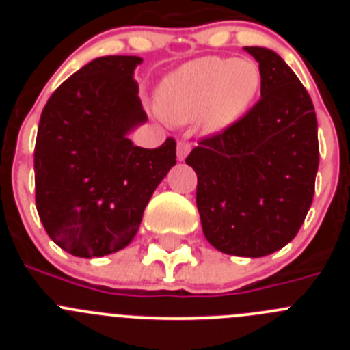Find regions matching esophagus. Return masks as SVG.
I'll return each instance as SVG.
<instances>
[{
	"label": "esophagus",
	"instance_id": "obj_1",
	"mask_svg": "<svg viewBox=\"0 0 350 350\" xmlns=\"http://www.w3.org/2000/svg\"><path fill=\"white\" fill-rule=\"evenodd\" d=\"M189 150H191L189 144H185V142H178V145H177L178 161H184L185 157H187V154H189Z\"/></svg>",
	"mask_w": 350,
	"mask_h": 350
}]
</instances>
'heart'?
Here are the masks:
<instances>
[{
    "label": "heart",
    "mask_w": 350,
    "mask_h": 350,
    "mask_svg": "<svg viewBox=\"0 0 350 350\" xmlns=\"http://www.w3.org/2000/svg\"><path fill=\"white\" fill-rule=\"evenodd\" d=\"M261 85V70L252 59L202 57L161 82L157 112L173 122L198 119L203 131L222 133L249 112Z\"/></svg>",
    "instance_id": "1"
}]
</instances>
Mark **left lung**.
<instances>
[{
	"label": "left lung",
	"mask_w": 350,
	"mask_h": 350,
	"mask_svg": "<svg viewBox=\"0 0 350 350\" xmlns=\"http://www.w3.org/2000/svg\"><path fill=\"white\" fill-rule=\"evenodd\" d=\"M259 63L261 100L226 131L200 142L196 172L205 238L224 254L262 258L296 237L319 168L317 119L307 89L277 52L243 47Z\"/></svg>",
	"instance_id": "obj_1"
}]
</instances>
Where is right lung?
<instances>
[{"instance_id":"1","label":"right lung","mask_w":350,"mask_h":350,"mask_svg":"<svg viewBox=\"0 0 350 350\" xmlns=\"http://www.w3.org/2000/svg\"><path fill=\"white\" fill-rule=\"evenodd\" d=\"M142 61L92 59L55 89L40 117L36 210L52 242L77 258L129 245L148 200L177 163L173 138L157 148L128 138L147 122L133 79Z\"/></svg>"}]
</instances>
